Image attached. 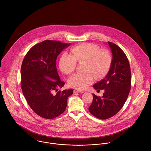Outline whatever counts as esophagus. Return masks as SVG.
<instances>
[{"instance_id": "34e87169", "label": "esophagus", "mask_w": 151, "mask_h": 151, "mask_svg": "<svg viewBox=\"0 0 151 151\" xmlns=\"http://www.w3.org/2000/svg\"><path fill=\"white\" fill-rule=\"evenodd\" d=\"M73 92H74V93H83V91L79 90V89H74Z\"/></svg>"}]
</instances>
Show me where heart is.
Instances as JSON below:
<instances>
[{"mask_svg":"<svg viewBox=\"0 0 151 151\" xmlns=\"http://www.w3.org/2000/svg\"><path fill=\"white\" fill-rule=\"evenodd\" d=\"M71 55L63 54L59 60L60 70L67 75L73 73L76 68V62L85 63V74H75L69 79L70 86L78 89H85L92 84L94 76L97 79L104 77L109 70L112 58L107 50H101L93 43H82L70 50Z\"/></svg>","mask_w":151,"mask_h":151,"instance_id":"1","label":"heart"}]
</instances>
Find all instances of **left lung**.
I'll use <instances>...</instances> for the list:
<instances>
[{
	"instance_id": "left-lung-1",
	"label": "left lung",
	"mask_w": 151,
	"mask_h": 151,
	"mask_svg": "<svg viewBox=\"0 0 151 151\" xmlns=\"http://www.w3.org/2000/svg\"><path fill=\"white\" fill-rule=\"evenodd\" d=\"M112 53L110 69L106 77L93 87L105 89L102 97L93 95L89 112L101 119L116 115L125 104L131 87V72L129 60L124 51L116 45L108 42Z\"/></svg>"
}]
</instances>
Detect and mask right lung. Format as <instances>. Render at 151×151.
<instances>
[{
    "label": "right lung",
    "mask_w": 151,
    "mask_h": 151,
    "mask_svg": "<svg viewBox=\"0 0 151 151\" xmlns=\"http://www.w3.org/2000/svg\"><path fill=\"white\" fill-rule=\"evenodd\" d=\"M70 45L60 41L46 40L27 52L21 66L23 94L35 113L45 119H53L66 109L73 89L58 91L65 82L58 73L56 60L63 49ZM57 91L53 94V91Z\"/></svg>",
    "instance_id": "1"
}]
</instances>
